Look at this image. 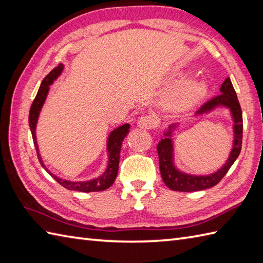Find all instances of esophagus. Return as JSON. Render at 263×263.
I'll list each match as a JSON object with an SVG mask.
<instances>
[{"label":"esophagus","mask_w":263,"mask_h":263,"mask_svg":"<svg viewBox=\"0 0 263 263\" xmlns=\"http://www.w3.org/2000/svg\"><path fill=\"white\" fill-rule=\"evenodd\" d=\"M157 124V120L153 116H142L137 121V126L142 129H152Z\"/></svg>","instance_id":"1"}]
</instances>
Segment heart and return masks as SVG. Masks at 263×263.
I'll return each instance as SVG.
<instances>
[{"mask_svg": "<svg viewBox=\"0 0 263 263\" xmlns=\"http://www.w3.org/2000/svg\"><path fill=\"white\" fill-rule=\"evenodd\" d=\"M188 73L184 72H177L171 77L172 84H179L171 92L166 102L167 110L172 114L182 115L190 111L206 97L208 92L209 86L206 80L194 78L184 81Z\"/></svg>", "mask_w": 263, "mask_h": 263, "instance_id": "heart-1", "label": "heart"}]
</instances>
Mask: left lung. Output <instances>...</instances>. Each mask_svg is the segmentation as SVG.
Instances as JSON below:
<instances>
[{
    "mask_svg": "<svg viewBox=\"0 0 263 263\" xmlns=\"http://www.w3.org/2000/svg\"><path fill=\"white\" fill-rule=\"evenodd\" d=\"M219 95L205 104H202L199 110L195 114V118L201 116H207L219 108H225L230 111L233 121V143L230 155L225 163L217 171L211 174H191L184 172L176 164V149H174V134L179 129L181 124L168 125L163 132V137L157 145L159 153L160 171L167 188L174 191L192 192L209 189L217 184L230 170L233 163L240 155L242 147V133H243V118L240 103H238L236 92L233 87L231 79L227 78L219 89Z\"/></svg>",
    "mask_w": 263,
    "mask_h": 263,
    "instance_id": "obj_1",
    "label": "left lung"
}]
</instances>
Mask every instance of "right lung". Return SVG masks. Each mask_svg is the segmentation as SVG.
Wrapping results in <instances>:
<instances>
[{"instance_id": "obj_1", "label": "right lung", "mask_w": 263, "mask_h": 263, "mask_svg": "<svg viewBox=\"0 0 263 263\" xmlns=\"http://www.w3.org/2000/svg\"><path fill=\"white\" fill-rule=\"evenodd\" d=\"M63 69H64V65L63 64H60V65L52 69L47 77L43 80L37 96L34 98V100L31 104L30 112H29V127H30V130L32 134V139H33L34 147H36V151H37L38 160L40 162V164H42V166L46 171H47L49 176L54 178L58 183L64 186V188H66L68 190L81 191V192L103 191L112 185V183L115 182V180L117 178V174H118L121 145H122V142H124L125 137L128 135V133H129V128H130L129 124L121 125L109 133L108 138H107V144H106L107 154H108L107 167L102 174H100V176L95 179H90L86 181H69V180L58 178L54 173H51L47 168V166L44 164L42 155H40L38 143H37V135H36L37 122L39 119L40 111H42L44 103L46 101V99H47L49 86L54 83V81H56L58 78H60Z\"/></svg>"}]
</instances>
